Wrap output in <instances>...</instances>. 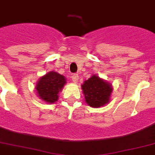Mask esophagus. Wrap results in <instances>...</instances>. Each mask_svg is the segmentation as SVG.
<instances>
[{
    "mask_svg": "<svg viewBox=\"0 0 155 155\" xmlns=\"http://www.w3.org/2000/svg\"><path fill=\"white\" fill-rule=\"evenodd\" d=\"M71 79H72V81H73L74 83H76V82H78V80H79V76H78L77 74H72Z\"/></svg>",
    "mask_w": 155,
    "mask_h": 155,
    "instance_id": "esophagus-1",
    "label": "esophagus"
}]
</instances>
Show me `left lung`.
Masks as SVG:
<instances>
[{
  "label": "left lung",
  "mask_w": 155,
  "mask_h": 155,
  "mask_svg": "<svg viewBox=\"0 0 155 155\" xmlns=\"http://www.w3.org/2000/svg\"><path fill=\"white\" fill-rule=\"evenodd\" d=\"M87 104L92 107H99L109 103L113 92L111 84L98 75H92L81 85Z\"/></svg>",
  "instance_id": "obj_1"
}]
</instances>
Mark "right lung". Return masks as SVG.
Here are the masks:
<instances>
[{"label":"right lung","instance_id":"obj_1","mask_svg":"<svg viewBox=\"0 0 155 155\" xmlns=\"http://www.w3.org/2000/svg\"><path fill=\"white\" fill-rule=\"evenodd\" d=\"M66 83V79L56 71H50L40 78L35 89L42 100L48 104H54L58 99V93Z\"/></svg>","mask_w":155,"mask_h":155}]
</instances>
